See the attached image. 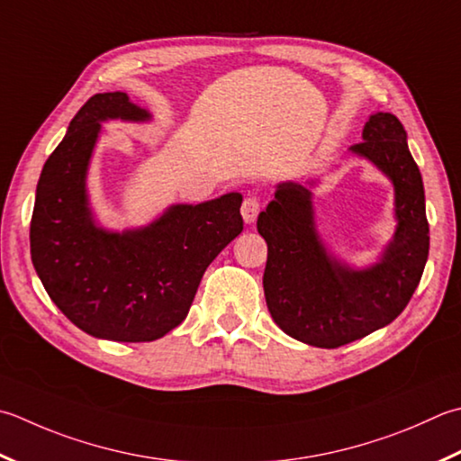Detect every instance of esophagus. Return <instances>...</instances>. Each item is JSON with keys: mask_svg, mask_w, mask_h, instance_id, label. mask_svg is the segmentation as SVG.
<instances>
[{"mask_svg": "<svg viewBox=\"0 0 461 461\" xmlns=\"http://www.w3.org/2000/svg\"><path fill=\"white\" fill-rule=\"evenodd\" d=\"M258 213H259V202L256 200L254 195H249L243 200L241 203V218L248 225L254 223L258 220Z\"/></svg>", "mask_w": 461, "mask_h": 461, "instance_id": "34e87169", "label": "esophagus"}]
</instances>
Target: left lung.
I'll use <instances>...</instances> for the list:
<instances>
[{
	"mask_svg": "<svg viewBox=\"0 0 461 461\" xmlns=\"http://www.w3.org/2000/svg\"><path fill=\"white\" fill-rule=\"evenodd\" d=\"M351 156L366 159L393 187L395 230L375 261L356 266L333 251L318 230L313 192L318 177L279 182L259 213L267 243L264 294L279 330L315 348H339L385 328L416 292L429 251L426 194L408 133L392 113L375 112Z\"/></svg>",
	"mask_w": 461,
	"mask_h": 461,
	"instance_id": "1",
	"label": "left lung"
}]
</instances>
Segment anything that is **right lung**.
Returning a JSON list of instances; mask_svg holds the SVG:
<instances>
[{
    "label": "right lung",
    "instance_id": "obj_1",
    "mask_svg": "<svg viewBox=\"0 0 461 461\" xmlns=\"http://www.w3.org/2000/svg\"><path fill=\"white\" fill-rule=\"evenodd\" d=\"M107 122L149 123L128 94L89 97L41 169L30 228L38 277L66 318L99 339L153 341L185 320L207 266L243 230L240 192L171 203L149 223L99 221L87 176Z\"/></svg>",
    "mask_w": 461,
    "mask_h": 461
}]
</instances>
